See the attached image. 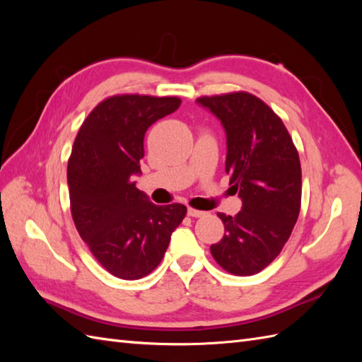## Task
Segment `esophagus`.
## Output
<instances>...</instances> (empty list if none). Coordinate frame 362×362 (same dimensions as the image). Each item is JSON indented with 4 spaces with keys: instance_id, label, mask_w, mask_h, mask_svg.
Segmentation results:
<instances>
[{
    "instance_id": "1",
    "label": "esophagus",
    "mask_w": 362,
    "mask_h": 362,
    "mask_svg": "<svg viewBox=\"0 0 362 362\" xmlns=\"http://www.w3.org/2000/svg\"><path fill=\"white\" fill-rule=\"evenodd\" d=\"M205 211H201V210H196V209H188V216L191 218H202L205 216Z\"/></svg>"
}]
</instances>
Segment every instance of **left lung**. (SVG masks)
<instances>
[{
  "label": "left lung",
  "mask_w": 362,
  "mask_h": 362,
  "mask_svg": "<svg viewBox=\"0 0 362 362\" xmlns=\"http://www.w3.org/2000/svg\"><path fill=\"white\" fill-rule=\"evenodd\" d=\"M226 130V173L243 206L236 216L219 213L226 233L210 250L235 275L263 271L281 252L302 201L298 153L283 121L261 99L244 91L196 101Z\"/></svg>",
  "instance_id": "1"
}]
</instances>
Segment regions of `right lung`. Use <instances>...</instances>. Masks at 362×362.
Listing matches in <instances>:
<instances>
[{
  "label": "right lung",
  "mask_w": 362,
  "mask_h": 362,
  "mask_svg": "<svg viewBox=\"0 0 362 362\" xmlns=\"http://www.w3.org/2000/svg\"><path fill=\"white\" fill-rule=\"evenodd\" d=\"M174 96H112L79 129L68 160L74 226L112 275L138 280L156 269L187 214L182 204L156 205L136 188L144 135L180 107Z\"/></svg>",
  "instance_id": "obj_1"
}]
</instances>
